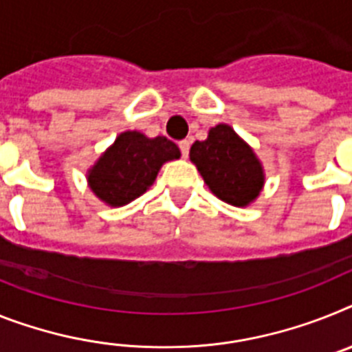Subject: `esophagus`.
I'll return each instance as SVG.
<instances>
[{"instance_id": "obj_1", "label": "esophagus", "mask_w": 352, "mask_h": 352, "mask_svg": "<svg viewBox=\"0 0 352 352\" xmlns=\"http://www.w3.org/2000/svg\"><path fill=\"white\" fill-rule=\"evenodd\" d=\"M190 141L188 140H182L179 141V148H181V153H182V157H188V153H190Z\"/></svg>"}]
</instances>
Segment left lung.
<instances>
[{"mask_svg":"<svg viewBox=\"0 0 352 352\" xmlns=\"http://www.w3.org/2000/svg\"><path fill=\"white\" fill-rule=\"evenodd\" d=\"M190 159L209 190L231 206H247L263 188V168L250 146L229 125H217L208 140L195 141Z\"/></svg>","mask_w":352,"mask_h":352,"instance_id":"left-lung-1","label":"left lung"}]
</instances>
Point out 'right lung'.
<instances>
[{
  "instance_id": "obj_1",
  "label": "right lung",
  "mask_w": 352,
  "mask_h": 352,
  "mask_svg": "<svg viewBox=\"0 0 352 352\" xmlns=\"http://www.w3.org/2000/svg\"><path fill=\"white\" fill-rule=\"evenodd\" d=\"M179 157V146L164 135L150 140L141 132H123L87 179L100 200L109 206H125L148 190L164 162Z\"/></svg>"
}]
</instances>
